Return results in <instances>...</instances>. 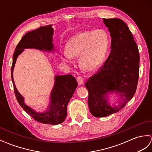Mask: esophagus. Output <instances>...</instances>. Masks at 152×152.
Returning a JSON list of instances; mask_svg holds the SVG:
<instances>
[{
  "label": "esophagus",
  "mask_w": 152,
  "mask_h": 152,
  "mask_svg": "<svg viewBox=\"0 0 152 152\" xmlns=\"http://www.w3.org/2000/svg\"><path fill=\"white\" fill-rule=\"evenodd\" d=\"M77 82L79 85H82L83 84V78L82 76H78L77 78Z\"/></svg>",
  "instance_id": "34e87169"
}]
</instances>
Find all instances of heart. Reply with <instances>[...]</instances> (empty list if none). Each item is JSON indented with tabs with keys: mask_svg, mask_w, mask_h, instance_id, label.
I'll use <instances>...</instances> for the list:
<instances>
[{
	"mask_svg": "<svg viewBox=\"0 0 152 152\" xmlns=\"http://www.w3.org/2000/svg\"><path fill=\"white\" fill-rule=\"evenodd\" d=\"M110 37L104 29L86 31L76 34L68 41L66 50L61 51L64 61L71 63L79 56V65L82 69L91 71L98 68L107 54Z\"/></svg>",
	"mask_w": 152,
	"mask_h": 152,
	"instance_id": "heart-1",
	"label": "heart"
}]
</instances>
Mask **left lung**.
<instances>
[{"mask_svg": "<svg viewBox=\"0 0 152 152\" xmlns=\"http://www.w3.org/2000/svg\"><path fill=\"white\" fill-rule=\"evenodd\" d=\"M111 36V51L107 60L85 83L88 106L96 118L120 110L133 97L139 76L140 56L137 45L125 23L118 18L102 19ZM109 92H115L122 101L118 106L108 104Z\"/></svg>", "mask_w": 152, "mask_h": 152, "instance_id": "1", "label": "left lung"}]
</instances>
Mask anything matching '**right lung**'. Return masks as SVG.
<instances>
[{
    "label": "right lung",
    "mask_w": 152,
    "mask_h": 152,
    "mask_svg": "<svg viewBox=\"0 0 152 152\" xmlns=\"http://www.w3.org/2000/svg\"><path fill=\"white\" fill-rule=\"evenodd\" d=\"M52 25L42 26L38 29L28 32L22 37L16 46L13 56L11 69L12 80L14 84L15 95L23 109L38 122L45 124L57 125L63 123L67 115V105L75 91L78 83L71 74L55 77V85L51 93L50 104L48 110L44 113H38L25 104L24 99L15 88L13 78V70L18 56L25 48H34L43 51L53 50L52 37L53 29Z\"/></svg>",
    "instance_id": "right-lung-1"
}]
</instances>
